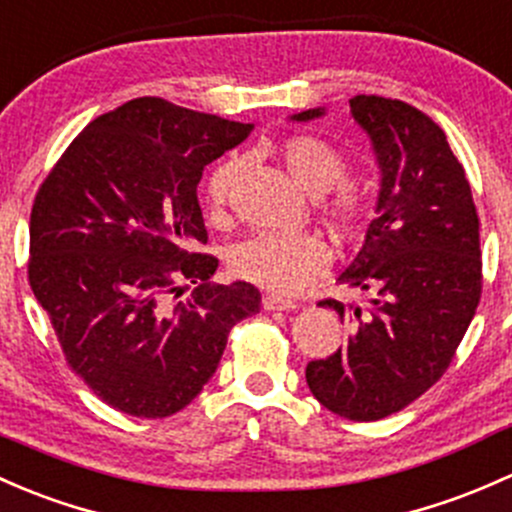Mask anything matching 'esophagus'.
Returning <instances> with one entry per match:
<instances>
[{
	"label": "esophagus",
	"mask_w": 512,
	"mask_h": 512,
	"mask_svg": "<svg viewBox=\"0 0 512 512\" xmlns=\"http://www.w3.org/2000/svg\"><path fill=\"white\" fill-rule=\"evenodd\" d=\"M262 306H265L267 311H294L299 304L292 299H282V297H274V294H270V297L262 299Z\"/></svg>",
	"instance_id": "obj_1"
}]
</instances>
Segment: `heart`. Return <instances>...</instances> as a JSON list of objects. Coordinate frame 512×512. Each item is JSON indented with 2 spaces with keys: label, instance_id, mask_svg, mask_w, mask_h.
<instances>
[{
  "label": "heart",
  "instance_id": "obj_1",
  "mask_svg": "<svg viewBox=\"0 0 512 512\" xmlns=\"http://www.w3.org/2000/svg\"><path fill=\"white\" fill-rule=\"evenodd\" d=\"M277 157L297 184L321 198V211L333 230L351 235L365 218V196L346 184L348 159L341 149L314 134H294L277 147ZM242 164L223 159L215 164L203 186V201L213 218H223L238 184ZM331 250L319 235H272L262 233L240 242L230 252V270L245 282L274 294H297L319 274L326 272Z\"/></svg>",
  "mask_w": 512,
  "mask_h": 512
}]
</instances>
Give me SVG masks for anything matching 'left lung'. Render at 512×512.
Instances as JSON below:
<instances>
[{
    "instance_id": "8db88e82",
    "label": "left lung",
    "mask_w": 512,
    "mask_h": 512,
    "mask_svg": "<svg viewBox=\"0 0 512 512\" xmlns=\"http://www.w3.org/2000/svg\"><path fill=\"white\" fill-rule=\"evenodd\" d=\"M324 110H306V122ZM351 115L380 166L378 218L338 282L368 306L319 301L351 321L346 348L306 365L311 395L338 417L405 410L449 368L481 299L478 213L464 166L432 117L402 100L355 95Z\"/></svg>"
}]
</instances>
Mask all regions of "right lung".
I'll list each match as a JSON object with an SVG mask.
<instances>
[{
    "mask_svg": "<svg viewBox=\"0 0 512 512\" xmlns=\"http://www.w3.org/2000/svg\"><path fill=\"white\" fill-rule=\"evenodd\" d=\"M252 125L137 98L95 117L34 198L29 284L68 368L105 405L161 419L213 378L228 333L260 311L247 282L211 284L218 260L196 188ZM197 289L176 302L180 284Z\"/></svg>",
    "mask_w": 512,
    "mask_h": 512,
    "instance_id": "1",
    "label": "right lung"
}]
</instances>
